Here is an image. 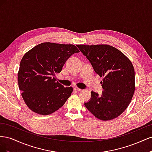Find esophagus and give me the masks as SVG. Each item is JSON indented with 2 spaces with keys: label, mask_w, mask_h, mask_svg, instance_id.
<instances>
[{
  "label": "esophagus",
  "mask_w": 152,
  "mask_h": 152,
  "mask_svg": "<svg viewBox=\"0 0 152 152\" xmlns=\"http://www.w3.org/2000/svg\"><path fill=\"white\" fill-rule=\"evenodd\" d=\"M74 89H75V91H82V89H80V88H78V87H75Z\"/></svg>",
  "instance_id": "esophagus-1"
}]
</instances>
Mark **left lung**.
<instances>
[{
	"label": "left lung",
	"mask_w": 152,
	"mask_h": 152,
	"mask_svg": "<svg viewBox=\"0 0 152 152\" xmlns=\"http://www.w3.org/2000/svg\"><path fill=\"white\" fill-rule=\"evenodd\" d=\"M91 62L95 72L103 77L102 96L91 92L85 107L102 121L118 117L130 104L135 91L134 69L131 60L121 50L107 44L77 45Z\"/></svg>",
	"instance_id": "left-lung-1"
}]
</instances>
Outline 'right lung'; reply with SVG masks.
<instances>
[{"label":"right lung","mask_w":152,"mask_h":152,"mask_svg":"<svg viewBox=\"0 0 152 152\" xmlns=\"http://www.w3.org/2000/svg\"><path fill=\"white\" fill-rule=\"evenodd\" d=\"M79 50L73 44L41 43L26 52L18 73L22 98L31 111L50 115L65 103L73 87H65L56 79L67 59Z\"/></svg>","instance_id":"1"}]
</instances>
